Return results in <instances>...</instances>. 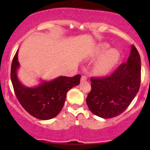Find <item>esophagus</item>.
Masks as SVG:
<instances>
[{
	"mask_svg": "<svg viewBox=\"0 0 150 150\" xmlns=\"http://www.w3.org/2000/svg\"><path fill=\"white\" fill-rule=\"evenodd\" d=\"M87 80V77L85 76V75H83V76H82V77H81V80L82 81H85Z\"/></svg>",
	"mask_w": 150,
	"mask_h": 150,
	"instance_id": "obj_1",
	"label": "esophagus"
}]
</instances>
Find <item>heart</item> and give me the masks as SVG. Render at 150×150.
I'll use <instances>...</instances> for the list:
<instances>
[{"label": "heart", "instance_id": "b5f03b06", "mask_svg": "<svg viewBox=\"0 0 150 150\" xmlns=\"http://www.w3.org/2000/svg\"><path fill=\"white\" fill-rule=\"evenodd\" d=\"M109 47L110 46L108 44L102 43L97 46L93 54L94 58H99L102 56L95 65L96 73L99 75L108 73L119 61V52L114 49L108 50Z\"/></svg>", "mask_w": 150, "mask_h": 150}]
</instances>
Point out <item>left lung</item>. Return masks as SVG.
<instances>
[{"instance_id":"obj_1","label":"left lung","mask_w":150,"mask_h":150,"mask_svg":"<svg viewBox=\"0 0 150 150\" xmlns=\"http://www.w3.org/2000/svg\"><path fill=\"white\" fill-rule=\"evenodd\" d=\"M140 77V56L132 45L126 63L119 65L109 76L91 78L92 89L86 99L89 110L102 118L120 115L138 92Z\"/></svg>"}]
</instances>
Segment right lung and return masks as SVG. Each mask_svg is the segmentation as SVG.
I'll list each match as a JSON object with an SVG mask.
<instances>
[{
    "label": "right lung",
    "instance_id": "right-lung-1",
    "mask_svg": "<svg viewBox=\"0 0 150 150\" xmlns=\"http://www.w3.org/2000/svg\"><path fill=\"white\" fill-rule=\"evenodd\" d=\"M18 51L12 62L10 78L19 102L30 115L38 119L45 120L54 118L64 105L67 92L80 84L81 75L59 76L50 81L41 80L37 86L27 87L18 77L20 68Z\"/></svg>",
    "mask_w": 150,
    "mask_h": 150
}]
</instances>
